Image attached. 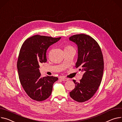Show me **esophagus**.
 <instances>
[{
	"mask_svg": "<svg viewBox=\"0 0 122 122\" xmlns=\"http://www.w3.org/2000/svg\"><path fill=\"white\" fill-rule=\"evenodd\" d=\"M61 80L62 81H67L68 80V79L66 78H64V77H62V78H61Z\"/></svg>",
	"mask_w": 122,
	"mask_h": 122,
	"instance_id": "esophagus-1",
	"label": "esophagus"
}]
</instances>
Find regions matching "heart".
Instances as JSON below:
<instances>
[{
  "mask_svg": "<svg viewBox=\"0 0 122 122\" xmlns=\"http://www.w3.org/2000/svg\"><path fill=\"white\" fill-rule=\"evenodd\" d=\"M70 48H73L70 46H67L65 47V49H70Z\"/></svg>",
  "mask_w": 122,
  "mask_h": 122,
  "instance_id": "b5f03b06",
  "label": "heart"
}]
</instances>
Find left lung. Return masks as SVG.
<instances>
[{"instance_id":"8db88e82","label":"left lung","mask_w":122,"mask_h":122,"mask_svg":"<svg viewBox=\"0 0 122 122\" xmlns=\"http://www.w3.org/2000/svg\"><path fill=\"white\" fill-rule=\"evenodd\" d=\"M69 40L78 46L75 67L83 72L79 82L73 80L75 87L70 92V96L77 102H84L93 96L100 85L104 68L103 56L97 42L88 35H75Z\"/></svg>"}]
</instances>
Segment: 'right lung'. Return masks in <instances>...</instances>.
I'll use <instances>...</instances> for the list:
<instances>
[{
	"instance_id": "right-lung-1",
	"label": "right lung",
	"mask_w": 122,
	"mask_h": 122,
	"mask_svg": "<svg viewBox=\"0 0 122 122\" xmlns=\"http://www.w3.org/2000/svg\"><path fill=\"white\" fill-rule=\"evenodd\" d=\"M61 37L35 35L27 39L20 48L17 68L21 85L32 99L42 101L51 94L53 83L58 78L53 76L41 77L40 64L47 61L46 51Z\"/></svg>"
}]
</instances>
